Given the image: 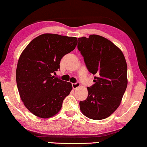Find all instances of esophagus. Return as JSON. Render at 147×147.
I'll use <instances>...</instances> for the list:
<instances>
[{
  "label": "esophagus",
  "instance_id": "34e87169",
  "mask_svg": "<svg viewBox=\"0 0 147 147\" xmlns=\"http://www.w3.org/2000/svg\"><path fill=\"white\" fill-rule=\"evenodd\" d=\"M80 82H76V83L72 84V87H73L74 89H76V88L80 87Z\"/></svg>",
  "mask_w": 147,
  "mask_h": 147
}]
</instances>
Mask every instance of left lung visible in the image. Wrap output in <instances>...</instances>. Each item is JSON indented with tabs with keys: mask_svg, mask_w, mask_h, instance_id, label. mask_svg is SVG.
I'll return each instance as SVG.
<instances>
[{
	"mask_svg": "<svg viewBox=\"0 0 147 147\" xmlns=\"http://www.w3.org/2000/svg\"><path fill=\"white\" fill-rule=\"evenodd\" d=\"M78 49L94 76L86 100L80 102L84 115L93 120L110 116L119 106L127 87V65L119 48L102 36L78 38Z\"/></svg>",
	"mask_w": 147,
	"mask_h": 147,
	"instance_id": "8db88e82",
	"label": "left lung"
}]
</instances>
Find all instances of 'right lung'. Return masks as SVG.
<instances>
[{"label":"right lung","instance_id":"right-lung-1","mask_svg":"<svg viewBox=\"0 0 147 147\" xmlns=\"http://www.w3.org/2000/svg\"><path fill=\"white\" fill-rule=\"evenodd\" d=\"M77 38L45 33L30 42L20 56L16 80L24 105L34 115L48 118L61 110L71 84L53 76L60 61L75 49Z\"/></svg>","mask_w":147,"mask_h":147}]
</instances>
